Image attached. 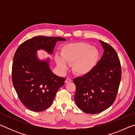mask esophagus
I'll use <instances>...</instances> for the list:
<instances>
[{"label":"esophagus","instance_id":"esophagus-1","mask_svg":"<svg viewBox=\"0 0 135 135\" xmlns=\"http://www.w3.org/2000/svg\"><path fill=\"white\" fill-rule=\"evenodd\" d=\"M72 81V80L70 78H67L65 80V83H70V82Z\"/></svg>","mask_w":135,"mask_h":135}]
</instances>
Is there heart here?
Here are the masks:
<instances>
[{
    "instance_id": "obj_1",
    "label": "heart",
    "mask_w": 135,
    "mask_h": 135,
    "mask_svg": "<svg viewBox=\"0 0 135 135\" xmlns=\"http://www.w3.org/2000/svg\"><path fill=\"white\" fill-rule=\"evenodd\" d=\"M61 56L55 55V61L59 70L65 71L68 65H72L74 74L83 76L90 72L97 64L99 56L98 50L84 42L69 43L61 49Z\"/></svg>"
}]
</instances>
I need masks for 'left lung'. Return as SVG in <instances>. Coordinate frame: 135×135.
Listing matches in <instances>:
<instances>
[{
	"instance_id": "1",
	"label": "left lung",
	"mask_w": 135,
	"mask_h": 135,
	"mask_svg": "<svg viewBox=\"0 0 135 135\" xmlns=\"http://www.w3.org/2000/svg\"><path fill=\"white\" fill-rule=\"evenodd\" d=\"M103 56L90 72L74 79V100L81 111L98 114L115 101L122 78V68L117 52L111 45L99 40Z\"/></svg>"
}]
</instances>
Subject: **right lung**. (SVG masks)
Returning <instances> with one entry per match:
<instances>
[{
    "mask_svg": "<svg viewBox=\"0 0 135 135\" xmlns=\"http://www.w3.org/2000/svg\"><path fill=\"white\" fill-rule=\"evenodd\" d=\"M59 37L36 36L18 47L13 59L12 80L19 99L31 111H44L51 105L56 93L64 84L65 78L52 72L49 59L38 60L36 51L44 49L52 54Z\"/></svg>",
    "mask_w": 135,
    "mask_h": 135,
    "instance_id": "add662e5",
    "label": "right lung"
}]
</instances>
